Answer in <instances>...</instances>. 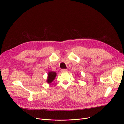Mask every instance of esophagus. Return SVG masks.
<instances>
[{
    "label": "esophagus",
    "mask_w": 124,
    "mask_h": 124,
    "mask_svg": "<svg viewBox=\"0 0 124 124\" xmlns=\"http://www.w3.org/2000/svg\"><path fill=\"white\" fill-rule=\"evenodd\" d=\"M67 70V69H61V71L62 72H66Z\"/></svg>",
    "instance_id": "34e87169"
}]
</instances>
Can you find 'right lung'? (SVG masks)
<instances>
[{
	"mask_svg": "<svg viewBox=\"0 0 124 124\" xmlns=\"http://www.w3.org/2000/svg\"><path fill=\"white\" fill-rule=\"evenodd\" d=\"M56 76V73L55 72H50L48 73V77L47 79V82L48 83H51V82L55 79V77Z\"/></svg>",
	"mask_w": 124,
	"mask_h": 124,
	"instance_id": "right-lung-1",
	"label": "right lung"
}]
</instances>
